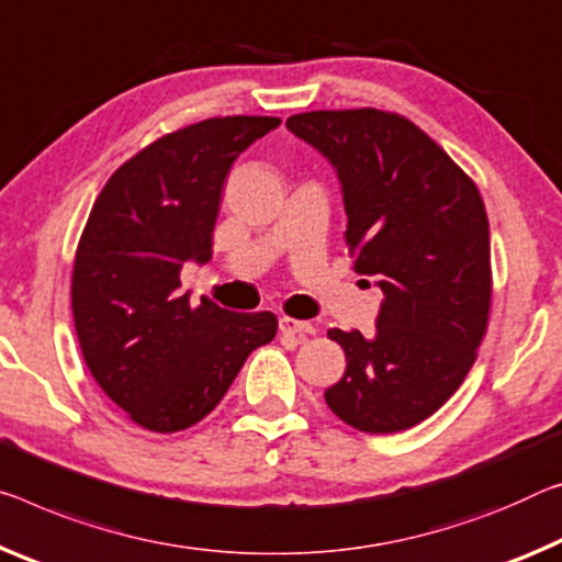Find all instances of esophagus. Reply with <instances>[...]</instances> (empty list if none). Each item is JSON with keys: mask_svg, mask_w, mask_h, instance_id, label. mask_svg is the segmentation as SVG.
<instances>
[{"mask_svg": "<svg viewBox=\"0 0 562 562\" xmlns=\"http://www.w3.org/2000/svg\"><path fill=\"white\" fill-rule=\"evenodd\" d=\"M280 329L284 335H297L300 340H305L307 335H315V327L310 323H302V319H295V317H280Z\"/></svg>", "mask_w": 562, "mask_h": 562, "instance_id": "obj_1", "label": "esophagus"}]
</instances>
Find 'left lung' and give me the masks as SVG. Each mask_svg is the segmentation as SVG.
<instances>
[{"label": "left lung", "mask_w": 562, "mask_h": 562, "mask_svg": "<svg viewBox=\"0 0 562 562\" xmlns=\"http://www.w3.org/2000/svg\"><path fill=\"white\" fill-rule=\"evenodd\" d=\"M288 127L337 169L355 272L372 274L385 297L372 337L327 329L347 370L325 400L355 430H407L448 403L487 333L483 198L438 142L397 112L317 110L292 114Z\"/></svg>", "instance_id": "8db88e82"}]
</instances>
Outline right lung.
I'll return each mask as SVG.
<instances>
[{
	"label": "right lung",
	"instance_id": "add662e5",
	"mask_svg": "<svg viewBox=\"0 0 562 562\" xmlns=\"http://www.w3.org/2000/svg\"><path fill=\"white\" fill-rule=\"evenodd\" d=\"M278 117H212L155 139L102 187L79 237L72 315L82 358L106 397L149 432L210 415L272 313H229L180 292L187 260L207 262L220 192L239 153Z\"/></svg>",
	"mask_w": 562,
	"mask_h": 562
}]
</instances>
